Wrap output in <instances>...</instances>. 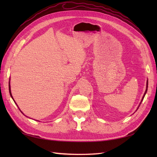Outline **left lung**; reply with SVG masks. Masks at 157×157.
Masks as SVG:
<instances>
[{
    "instance_id": "left-lung-1",
    "label": "left lung",
    "mask_w": 157,
    "mask_h": 157,
    "mask_svg": "<svg viewBox=\"0 0 157 157\" xmlns=\"http://www.w3.org/2000/svg\"><path fill=\"white\" fill-rule=\"evenodd\" d=\"M148 80L147 79V81H146V90H145V92H144V96H143V97H142V100H141V102H140V105H139V106H138V107L137 108V110L138 109L139 106H140L141 103H142V101H143V99H144V96H145V95H146V92H147V90H148ZM137 110H136V111H137Z\"/></svg>"
}]
</instances>
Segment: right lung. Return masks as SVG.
Returning a JSON list of instances; mask_svg holds the SVG:
<instances>
[{
	"instance_id": "1",
	"label": "right lung",
	"mask_w": 157,
	"mask_h": 157,
	"mask_svg": "<svg viewBox=\"0 0 157 157\" xmlns=\"http://www.w3.org/2000/svg\"><path fill=\"white\" fill-rule=\"evenodd\" d=\"M9 93H10V96H11V97L13 98V101H14V99H13V96H12V94H11V86H10V79H9ZM14 102H15V101H14ZM15 104L17 105V103L15 102ZM19 108V107H18ZM19 109L20 110V109L19 108ZM20 111H21L22 113H23H23L21 111V110H20ZM23 115H24V114H23ZM26 117H27V116H26Z\"/></svg>"
}]
</instances>
